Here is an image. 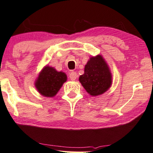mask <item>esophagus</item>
Listing matches in <instances>:
<instances>
[{
    "label": "esophagus",
    "instance_id": "obj_1",
    "mask_svg": "<svg viewBox=\"0 0 153 153\" xmlns=\"http://www.w3.org/2000/svg\"><path fill=\"white\" fill-rule=\"evenodd\" d=\"M69 77H70L71 80H75L78 78V74H77L76 72H74V71H72L69 75Z\"/></svg>",
    "mask_w": 153,
    "mask_h": 153
}]
</instances>
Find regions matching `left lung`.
<instances>
[{
    "instance_id": "left-lung-1",
    "label": "left lung",
    "mask_w": 153,
    "mask_h": 153,
    "mask_svg": "<svg viewBox=\"0 0 153 153\" xmlns=\"http://www.w3.org/2000/svg\"><path fill=\"white\" fill-rule=\"evenodd\" d=\"M111 73L101 55L91 57L79 78L83 88L92 96L102 94L111 85Z\"/></svg>"
}]
</instances>
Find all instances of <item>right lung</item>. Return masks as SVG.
Here are the masks:
<instances>
[{
    "label": "right lung",
    "mask_w": 153,
    "mask_h": 153,
    "mask_svg": "<svg viewBox=\"0 0 153 153\" xmlns=\"http://www.w3.org/2000/svg\"><path fill=\"white\" fill-rule=\"evenodd\" d=\"M67 80L63 72H58L53 67L46 65L42 69L35 82V87L42 95L53 97Z\"/></svg>",
    "instance_id": "add662e5"
}]
</instances>
